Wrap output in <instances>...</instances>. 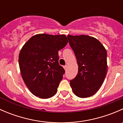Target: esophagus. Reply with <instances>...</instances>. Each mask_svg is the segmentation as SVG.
<instances>
[{"mask_svg": "<svg viewBox=\"0 0 123 123\" xmlns=\"http://www.w3.org/2000/svg\"><path fill=\"white\" fill-rule=\"evenodd\" d=\"M64 68L65 70H66V69H67V65H65V66H64Z\"/></svg>", "mask_w": 123, "mask_h": 123, "instance_id": "esophagus-1", "label": "esophagus"}]
</instances>
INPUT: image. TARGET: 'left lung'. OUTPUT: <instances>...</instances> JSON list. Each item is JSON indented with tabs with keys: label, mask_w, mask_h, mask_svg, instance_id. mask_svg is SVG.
Here are the masks:
<instances>
[{
	"label": "left lung",
	"mask_w": 123,
	"mask_h": 123,
	"mask_svg": "<svg viewBox=\"0 0 123 123\" xmlns=\"http://www.w3.org/2000/svg\"><path fill=\"white\" fill-rule=\"evenodd\" d=\"M79 69L70 80L73 93L81 98L90 97L100 89L107 73L106 50L96 38L86 35H68Z\"/></svg>",
	"instance_id": "obj_1"
}]
</instances>
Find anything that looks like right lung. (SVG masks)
<instances>
[{
	"label": "right lung",
	"mask_w": 123,
	"mask_h": 123,
	"mask_svg": "<svg viewBox=\"0 0 123 123\" xmlns=\"http://www.w3.org/2000/svg\"><path fill=\"white\" fill-rule=\"evenodd\" d=\"M68 43L66 36L36 34L23 46L19 65L25 84L42 99L54 96L65 70L59 65L58 51Z\"/></svg>",
	"instance_id": "obj_1"
}]
</instances>
